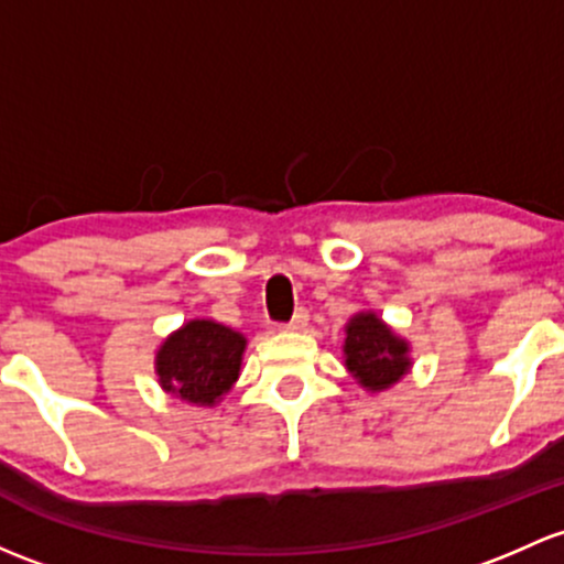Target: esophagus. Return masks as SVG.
Returning a JSON list of instances; mask_svg holds the SVG:
<instances>
[{
    "instance_id": "obj_1",
    "label": "esophagus",
    "mask_w": 564,
    "mask_h": 564,
    "mask_svg": "<svg viewBox=\"0 0 564 564\" xmlns=\"http://www.w3.org/2000/svg\"><path fill=\"white\" fill-rule=\"evenodd\" d=\"M305 324H307V311H305V307H300V311L292 316V322L283 324V329L297 332V329H305Z\"/></svg>"
}]
</instances>
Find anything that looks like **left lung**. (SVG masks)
I'll return each mask as SVG.
<instances>
[{
  "label": "left lung",
  "mask_w": 564,
  "mask_h": 564,
  "mask_svg": "<svg viewBox=\"0 0 564 564\" xmlns=\"http://www.w3.org/2000/svg\"><path fill=\"white\" fill-rule=\"evenodd\" d=\"M346 367L367 389H387L408 372V346L376 313H359L346 327Z\"/></svg>",
  "instance_id": "1"
}]
</instances>
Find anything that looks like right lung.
<instances>
[{
	"label": "right lung",
	"mask_w": 564,
	"mask_h": 564,
	"mask_svg": "<svg viewBox=\"0 0 564 564\" xmlns=\"http://www.w3.org/2000/svg\"><path fill=\"white\" fill-rule=\"evenodd\" d=\"M242 348L246 337L224 324L188 322L159 351V381L181 400L213 405L237 381Z\"/></svg>",
	"instance_id": "right-lung-1"
}]
</instances>
